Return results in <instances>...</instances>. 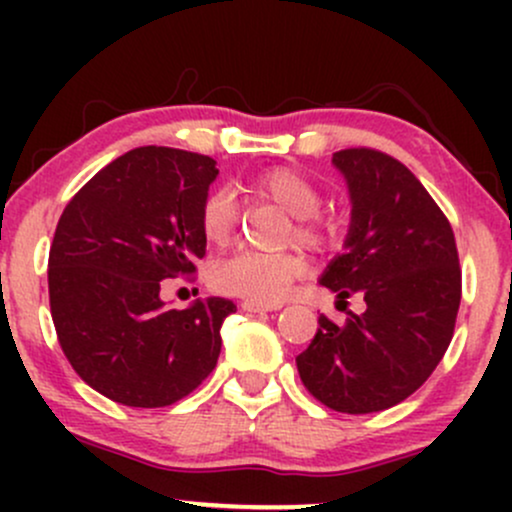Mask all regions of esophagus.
<instances>
[{"label":"esophagus","mask_w":512,"mask_h":512,"mask_svg":"<svg viewBox=\"0 0 512 512\" xmlns=\"http://www.w3.org/2000/svg\"><path fill=\"white\" fill-rule=\"evenodd\" d=\"M240 308H243L245 313H269V310H276V305H264V303H255V301H243V303H240Z\"/></svg>","instance_id":"34e87169"}]
</instances>
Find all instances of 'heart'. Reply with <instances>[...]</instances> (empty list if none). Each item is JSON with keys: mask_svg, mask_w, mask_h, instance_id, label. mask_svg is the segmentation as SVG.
Instances as JSON below:
<instances>
[{"mask_svg": "<svg viewBox=\"0 0 512 512\" xmlns=\"http://www.w3.org/2000/svg\"><path fill=\"white\" fill-rule=\"evenodd\" d=\"M250 187L252 192L272 199L281 209L296 216L293 236L298 243L308 245V248H322L325 243H330V221L317 216V209L322 204L320 190L305 175L291 168H274L257 175ZM199 223H202V233L209 243H228L236 233L238 223L233 199L226 192H211L199 211ZM301 274L303 260L291 252L243 250L216 264L211 281H214L216 291L226 293V296L274 305L289 293L293 279Z\"/></svg>", "mask_w": 512, "mask_h": 512, "instance_id": "obj_1", "label": "heart"}]
</instances>
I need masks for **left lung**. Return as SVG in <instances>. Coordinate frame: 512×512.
Segmentation results:
<instances>
[{"label":"left lung","instance_id":"8db88e82","mask_svg":"<svg viewBox=\"0 0 512 512\" xmlns=\"http://www.w3.org/2000/svg\"><path fill=\"white\" fill-rule=\"evenodd\" d=\"M351 199L344 252L320 284L339 301L361 293L366 313L344 325L320 315L296 356L303 385L325 407L370 414L404 402L448 351L462 272L448 219L416 175L375 149L332 156Z\"/></svg>","mask_w":512,"mask_h":512}]
</instances>
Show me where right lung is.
Returning a JSON list of instances; mask_svg holds the SVG:
<instances>
[{
  "label": "right lung",
  "mask_w": 512,
  "mask_h": 512,
  "mask_svg": "<svg viewBox=\"0 0 512 512\" xmlns=\"http://www.w3.org/2000/svg\"><path fill=\"white\" fill-rule=\"evenodd\" d=\"M216 175L209 156L139 146L62 211L48 262L52 322L79 378L113 402L168 407L219 361L233 301H161V281L192 274L207 252L199 211Z\"/></svg>",
  "instance_id": "add662e5"
}]
</instances>
